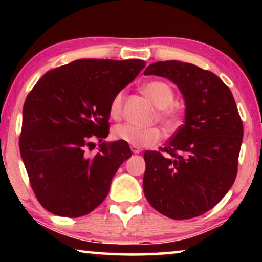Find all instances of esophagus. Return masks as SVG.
Returning a JSON list of instances; mask_svg holds the SVG:
<instances>
[{"mask_svg": "<svg viewBox=\"0 0 262 262\" xmlns=\"http://www.w3.org/2000/svg\"><path fill=\"white\" fill-rule=\"evenodd\" d=\"M131 150L134 154H141L142 151L141 148H138V146H135V145H131Z\"/></svg>", "mask_w": 262, "mask_h": 262, "instance_id": "34e87169", "label": "esophagus"}]
</instances>
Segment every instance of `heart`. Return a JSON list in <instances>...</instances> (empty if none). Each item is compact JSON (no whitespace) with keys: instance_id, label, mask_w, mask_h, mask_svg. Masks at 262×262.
<instances>
[{"instance_id":"1","label":"heart","mask_w":262,"mask_h":262,"mask_svg":"<svg viewBox=\"0 0 262 262\" xmlns=\"http://www.w3.org/2000/svg\"><path fill=\"white\" fill-rule=\"evenodd\" d=\"M143 93L157 108L159 119L167 130L173 131L180 124V113L171 106L174 102V91L169 84L163 81H151L143 85ZM124 92H118L110 103V116L113 119H119L123 112ZM113 137L118 141L125 142L130 145L149 146L157 143L162 137V132L157 126L141 127L132 124H119L113 128Z\"/></svg>"}]
</instances>
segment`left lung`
<instances>
[{"label": "left lung", "mask_w": 262, "mask_h": 262, "mask_svg": "<svg viewBox=\"0 0 262 262\" xmlns=\"http://www.w3.org/2000/svg\"><path fill=\"white\" fill-rule=\"evenodd\" d=\"M144 75L173 81L186 105L185 124L166 146L144 152L145 198L173 220L198 217L221 202L237 175L243 125L234 96L220 77L194 64L156 62Z\"/></svg>", "instance_id": "obj_1"}]
</instances>
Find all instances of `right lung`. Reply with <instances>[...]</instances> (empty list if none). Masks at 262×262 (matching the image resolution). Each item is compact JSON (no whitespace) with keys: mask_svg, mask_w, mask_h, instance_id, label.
Instances as JSON below:
<instances>
[{"mask_svg":"<svg viewBox=\"0 0 262 262\" xmlns=\"http://www.w3.org/2000/svg\"><path fill=\"white\" fill-rule=\"evenodd\" d=\"M141 59H78L52 69L27 95L20 152L38 202L53 214L76 218L92 212L108 194L120 164L132 155L127 143L92 139L110 131V103L132 82Z\"/></svg>","mask_w":262,"mask_h":262,"instance_id":"right-lung-1","label":"right lung"}]
</instances>
